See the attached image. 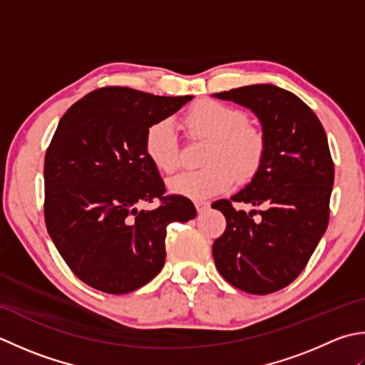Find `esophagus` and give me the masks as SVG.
Returning <instances> with one entry per match:
<instances>
[{
    "instance_id": "1",
    "label": "esophagus",
    "mask_w": 365,
    "mask_h": 365,
    "mask_svg": "<svg viewBox=\"0 0 365 365\" xmlns=\"http://www.w3.org/2000/svg\"><path fill=\"white\" fill-rule=\"evenodd\" d=\"M210 203L207 202H195V207H197V211H198V214H203V212H206L207 210H210Z\"/></svg>"
}]
</instances>
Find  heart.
<instances>
[{
    "mask_svg": "<svg viewBox=\"0 0 365 365\" xmlns=\"http://www.w3.org/2000/svg\"><path fill=\"white\" fill-rule=\"evenodd\" d=\"M182 125L192 138L207 140L203 162L206 165L182 172L168 181L176 195L197 202L228 190L240 181H249L262 167L264 137L247 124L242 110L217 101H202L184 115ZM145 154L162 173H172L180 162V146L173 124L159 121L145 133Z\"/></svg>",
    "mask_w": 365,
    "mask_h": 365,
    "instance_id": "1",
    "label": "heart"
}]
</instances>
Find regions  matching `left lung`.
<instances>
[{"label":"left lung","mask_w":365,"mask_h":365,"mask_svg":"<svg viewBox=\"0 0 365 365\" xmlns=\"http://www.w3.org/2000/svg\"><path fill=\"white\" fill-rule=\"evenodd\" d=\"M254 113L264 137L262 167L230 200L212 206L227 219L212 244L215 267L228 284L267 294L292 284L328 228L334 163L317 115L297 96L274 85H250L212 94ZM232 201L259 205L255 220Z\"/></svg>","instance_id":"obj_1"}]
</instances>
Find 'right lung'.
<instances>
[{
	"label": "right lung",
	"instance_id": "obj_1",
	"mask_svg": "<svg viewBox=\"0 0 365 365\" xmlns=\"http://www.w3.org/2000/svg\"><path fill=\"white\" fill-rule=\"evenodd\" d=\"M193 96H153L124 86L96 89L66 111L46 154V225L76 276L101 292L130 293L165 263L167 225L197 215L165 184L143 141L150 125ZM163 203L140 212V202Z\"/></svg>",
	"mask_w": 365,
	"mask_h": 365
}]
</instances>
